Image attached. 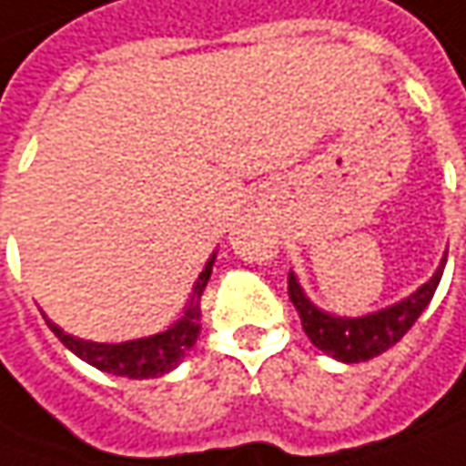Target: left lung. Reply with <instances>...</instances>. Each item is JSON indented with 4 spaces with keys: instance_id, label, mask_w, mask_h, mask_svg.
<instances>
[{
    "instance_id": "8db88e82",
    "label": "left lung",
    "mask_w": 466,
    "mask_h": 466,
    "mask_svg": "<svg viewBox=\"0 0 466 466\" xmlns=\"http://www.w3.org/2000/svg\"><path fill=\"white\" fill-rule=\"evenodd\" d=\"M443 268H446V258L441 260V266L430 277V282H424L417 292H411L409 298L398 300L382 311L356 316V319L332 316L316 309L314 303L306 298L303 288L298 285L292 271H289L288 279V292L309 340L314 342L319 350H324L327 356H332L338 361L359 364V361H370L374 356L385 353L411 329V324L430 306V300L438 289V282L443 277Z\"/></svg>"
}]
</instances>
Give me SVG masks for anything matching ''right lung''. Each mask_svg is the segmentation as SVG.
Masks as SVG:
<instances>
[{
  "label": "right lung",
  "mask_w": 466,
  "mask_h": 466,
  "mask_svg": "<svg viewBox=\"0 0 466 466\" xmlns=\"http://www.w3.org/2000/svg\"><path fill=\"white\" fill-rule=\"evenodd\" d=\"M213 260H216V253L210 256L203 274L198 277L184 316L178 319L177 324H171L166 332L110 345V342H92L73 338L68 332H63L57 324H52L49 319H46V324L68 350H73L81 361L92 364L99 371H107V374H116V377H128V380H147V377L168 374L171 370H177L181 359L187 356V350L198 342V335H200V298H203V289H206L208 279H210Z\"/></svg>",
  "instance_id": "obj_1"
}]
</instances>
